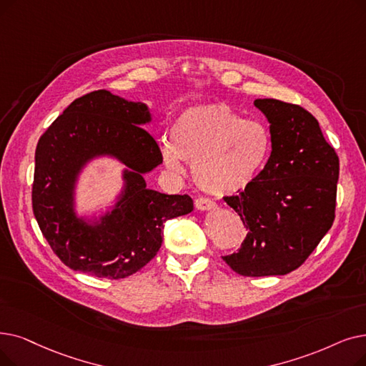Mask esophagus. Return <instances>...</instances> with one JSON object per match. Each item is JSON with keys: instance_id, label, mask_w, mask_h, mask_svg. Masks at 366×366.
Instances as JSON below:
<instances>
[{"instance_id": "1", "label": "esophagus", "mask_w": 366, "mask_h": 366, "mask_svg": "<svg viewBox=\"0 0 366 366\" xmlns=\"http://www.w3.org/2000/svg\"><path fill=\"white\" fill-rule=\"evenodd\" d=\"M194 206H196V209H199V211H211V209L215 208V203L209 199H206V197H197L194 200Z\"/></svg>"}]
</instances>
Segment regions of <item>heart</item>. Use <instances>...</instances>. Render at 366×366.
<instances>
[{"label": "heart", "mask_w": 366, "mask_h": 366, "mask_svg": "<svg viewBox=\"0 0 366 366\" xmlns=\"http://www.w3.org/2000/svg\"><path fill=\"white\" fill-rule=\"evenodd\" d=\"M272 149L269 130L257 119H245L224 103L189 106L170 127L162 144L169 169L192 163L197 185L215 196L242 192L263 170Z\"/></svg>", "instance_id": "1"}]
</instances>
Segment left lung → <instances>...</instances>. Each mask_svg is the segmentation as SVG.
<instances>
[{"label": "left lung", "mask_w": 366, "mask_h": 366, "mask_svg": "<svg viewBox=\"0 0 366 366\" xmlns=\"http://www.w3.org/2000/svg\"><path fill=\"white\" fill-rule=\"evenodd\" d=\"M269 122L272 151L251 185L226 203L248 233L224 260L244 277L285 275L304 263L335 219L340 160L308 110L254 100Z\"/></svg>", "instance_id": "1"}]
</instances>
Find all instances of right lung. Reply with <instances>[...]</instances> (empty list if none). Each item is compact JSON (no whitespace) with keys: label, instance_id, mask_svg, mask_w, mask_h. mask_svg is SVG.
<instances>
[{"label":"right lung","instance_id":"obj_1","mask_svg":"<svg viewBox=\"0 0 366 366\" xmlns=\"http://www.w3.org/2000/svg\"><path fill=\"white\" fill-rule=\"evenodd\" d=\"M151 121L145 103L100 89L76 99L40 137L33 211L46 241L73 271L112 280L130 277L160 249L164 222L193 211L189 196L147 187L145 174L163 163L155 139L144 129ZM100 156L126 166L123 188L102 216L79 217L78 177Z\"/></svg>","mask_w":366,"mask_h":366}]
</instances>
